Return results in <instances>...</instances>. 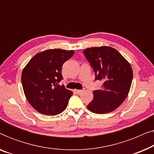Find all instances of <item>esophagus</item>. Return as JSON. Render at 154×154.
<instances>
[{
	"label": "esophagus",
	"instance_id": "34e87169",
	"mask_svg": "<svg viewBox=\"0 0 154 154\" xmlns=\"http://www.w3.org/2000/svg\"><path fill=\"white\" fill-rule=\"evenodd\" d=\"M74 91L78 94H81V92H83V90H74Z\"/></svg>",
	"mask_w": 154,
	"mask_h": 154
}]
</instances>
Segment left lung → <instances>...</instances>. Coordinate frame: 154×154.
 Listing matches in <instances>:
<instances>
[{
	"label": "left lung",
	"instance_id": "left-lung-1",
	"mask_svg": "<svg viewBox=\"0 0 154 154\" xmlns=\"http://www.w3.org/2000/svg\"><path fill=\"white\" fill-rule=\"evenodd\" d=\"M95 73V80L102 81L100 90L93 91L94 98L87 107L99 114L117 109L129 93L132 81L130 63L114 48L101 46L83 50Z\"/></svg>",
	"mask_w": 154,
	"mask_h": 154
}]
</instances>
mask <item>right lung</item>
Instances as JSON below:
<instances>
[{"instance_id":"1","label":"right lung","mask_w":154,"mask_h":154,"mask_svg":"<svg viewBox=\"0 0 154 154\" xmlns=\"http://www.w3.org/2000/svg\"><path fill=\"white\" fill-rule=\"evenodd\" d=\"M74 54L73 50L50 49L35 54L22 73L26 100L39 113L57 115L66 108L73 92L60 85L62 66Z\"/></svg>"}]
</instances>
